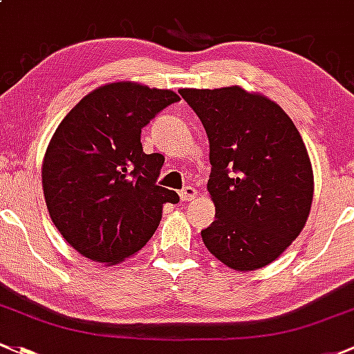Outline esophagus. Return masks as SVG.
I'll return each mask as SVG.
<instances>
[{
    "label": "esophagus",
    "mask_w": 354,
    "mask_h": 354,
    "mask_svg": "<svg viewBox=\"0 0 354 354\" xmlns=\"http://www.w3.org/2000/svg\"><path fill=\"white\" fill-rule=\"evenodd\" d=\"M178 196H180V199L182 201H192V199L196 198V196H198V191H196L194 187H191V185H189V187H185V189H182L180 192H178Z\"/></svg>",
    "instance_id": "1"
}]
</instances>
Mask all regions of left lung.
Listing matches in <instances>:
<instances>
[{"label":"left lung","instance_id":"8db88e82","mask_svg":"<svg viewBox=\"0 0 354 354\" xmlns=\"http://www.w3.org/2000/svg\"><path fill=\"white\" fill-rule=\"evenodd\" d=\"M209 140L207 192L214 221L206 249L235 271L276 261L304 230L313 199V170L290 115L242 86L182 88Z\"/></svg>","mask_w":354,"mask_h":354}]
</instances>
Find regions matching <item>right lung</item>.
Listing matches in <instances>:
<instances>
[{"label":"right lung","instance_id":"right-lung-1","mask_svg":"<svg viewBox=\"0 0 354 354\" xmlns=\"http://www.w3.org/2000/svg\"><path fill=\"white\" fill-rule=\"evenodd\" d=\"M180 100L172 90L114 82L85 95L54 131L42 162L47 211L82 256L114 266L147 245L176 191L156 185L163 156L141 129Z\"/></svg>","mask_w":354,"mask_h":354}]
</instances>
